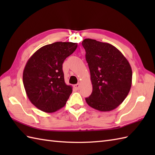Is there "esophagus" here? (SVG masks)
Instances as JSON below:
<instances>
[{
	"label": "esophagus",
	"instance_id": "34e87169",
	"mask_svg": "<svg viewBox=\"0 0 155 155\" xmlns=\"http://www.w3.org/2000/svg\"><path fill=\"white\" fill-rule=\"evenodd\" d=\"M80 87H81V86H80V83H78V84H74V87L77 90H79Z\"/></svg>",
	"mask_w": 155,
	"mask_h": 155
}]
</instances>
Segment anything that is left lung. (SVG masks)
<instances>
[{
	"instance_id": "obj_1",
	"label": "left lung",
	"mask_w": 155,
	"mask_h": 155,
	"mask_svg": "<svg viewBox=\"0 0 155 155\" xmlns=\"http://www.w3.org/2000/svg\"><path fill=\"white\" fill-rule=\"evenodd\" d=\"M86 51L93 92L85 98L92 108L100 111L114 110L123 103L132 85L129 62L113 45L86 38L82 42Z\"/></svg>"
}]
</instances>
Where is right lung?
<instances>
[{"instance_id":"1","label":"right lung","mask_w":155,"mask_h":155,"mask_svg":"<svg viewBox=\"0 0 155 155\" xmlns=\"http://www.w3.org/2000/svg\"><path fill=\"white\" fill-rule=\"evenodd\" d=\"M77 43L56 42L38 49L28 59L23 71V84L28 99L45 113L64 107L72 88L66 84L64 61L73 53Z\"/></svg>"}]
</instances>
